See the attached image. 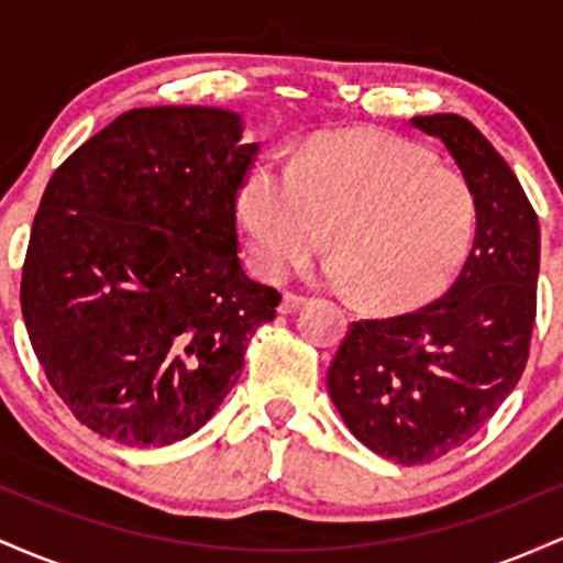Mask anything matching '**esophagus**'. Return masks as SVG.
I'll return each instance as SVG.
<instances>
[{
	"label": "esophagus",
	"instance_id": "1",
	"mask_svg": "<svg viewBox=\"0 0 563 563\" xmlns=\"http://www.w3.org/2000/svg\"><path fill=\"white\" fill-rule=\"evenodd\" d=\"M303 301H307V299H303V296H296V294H283V301H280V307H277V312H280V314H290V312H296V309H299Z\"/></svg>",
	"mask_w": 563,
	"mask_h": 563
}]
</instances>
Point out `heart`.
<instances>
[{
    "label": "heart",
    "mask_w": 563,
    "mask_h": 563,
    "mask_svg": "<svg viewBox=\"0 0 563 563\" xmlns=\"http://www.w3.org/2000/svg\"><path fill=\"white\" fill-rule=\"evenodd\" d=\"M241 219L251 262L283 280L325 245V280L376 312H410L452 286L476 232L468 179L416 142L376 129L314 140L290 172L262 161Z\"/></svg>",
    "instance_id": "heart-1"
}]
</instances>
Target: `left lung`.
<instances>
[{
	"label": "left lung",
	"instance_id": "8db88e82",
	"mask_svg": "<svg viewBox=\"0 0 563 563\" xmlns=\"http://www.w3.org/2000/svg\"><path fill=\"white\" fill-rule=\"evenodd\" d=\"M410 124L448 147L476 198L474 245L442 299L391 320L354 322L328 394L376 455L418 466L461 448L525 373L538 307L540 224L493 142L455 113Z\"/></svg>",
	"mask_w": 563,
	"mask_h": 563
}]
</instances>
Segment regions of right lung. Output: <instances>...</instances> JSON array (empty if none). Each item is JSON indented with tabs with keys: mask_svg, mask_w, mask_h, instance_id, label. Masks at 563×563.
<instances>
[{
	"mask_svg": "<svg viewBox=\"0 0 563 563\" xmlns=\"http://www.w3.org/2000/svg\"><path fill=\"white\" fill-rule=\"evenodd\" d=\"M214 106L132 108L47 183L21 307L87 429L166 448L209 421L280 294L245 275L235 200L260 142Z\"/></svg>",
	"mask_w": 563,
	"mask_h": 563,
	"instance_id": "obj_1",
	"label": "right lung"
}]
</instances>
